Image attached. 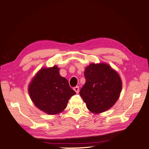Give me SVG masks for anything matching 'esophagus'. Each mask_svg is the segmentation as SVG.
Listing matches in <instances>:
<instances>
[{
    "instance_id": "1",
    "label": "esophagus",
    "mask_w": 149,
    "mask_h": 149,
    "mask_svg": "<svg viewBox=\"0 0 149 149\" xmlns=\"http://www.w3.org/2000/svg\"><path fill=\"white\" fill-rule=\"evenodd\" d=\"M74 91L77 93V94H78L79 93V86H75L74 88Z\"/></svg>"
}]
</instances>
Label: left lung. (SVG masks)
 Segmentation results:
<instances>
[{
  "instance_id": "obj_1",
  "label": "left lung",
  "mask_w": 149,
  "mask_h": 149,
  "mask_svg": "<svg viewBox=\"0 0 149 149\" xmlns=\"http://www.w3.org/2000/svg\"><path fill=\"white\" fill-rule=\"evenodd\" d=\"M85 84L79 94L87 109L95 113L110 109L119 97L122 81L118 72L108 64L92 63L85 68Z\"/></svg>"
}]
</instances>
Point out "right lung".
I'll return each instance as SVG.
<instances>
[{
	"mask_svg": "<svg viewBox=\"0 0 149 149\" xmlns=\"http://www.w3.org/2000/svg\"><path fill=\"white\" fill-rule=\"evenodd\" d=\"M28 92L35 105L49 115L63 112L75 94L57 66L40 69L29 84Z\"/></svg>",
	"mask_w": 149,
	"mask_h": 149,
	"instance_id": "right-lung-1",
	"label": "right lung"
}]
</instances>
